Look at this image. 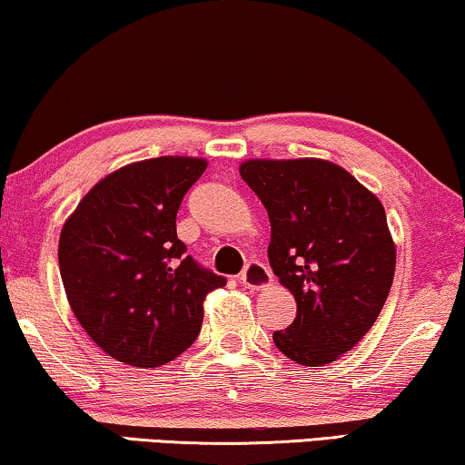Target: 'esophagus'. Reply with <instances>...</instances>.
I'll list each match as a JSON object with an SVG mask.
<instances>
[{"mask_svg": "<svg viewBox=\"0 0 465 465\" xmlns=\"http://www.w3.org/2000/svg\"><path fill=\"white\" fill-rule=\"evenodd\" d=\"M239 279H241V283H243L247 290H264V288H269L271 282H272L271 271L266 269L264 264H260V262H250V264H247L245 269H243V272H241V275H239Z\"/></svg>", "mask_w": 465, "mask_h": 465, "instance_id": "obj_1", "label": "esophagus"}]
</instances>
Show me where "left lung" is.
I'll use <instances>...</instances> for the list:
<instances>
[{"instance_id": "1", "label": "left lung", "mask_w": 465, "mask_h": 465, "mask_svg": "<svg viewBox=\"0 0 465 465\" xmlns=\"http://www.w3.org/2000/svg\"><path fill=\"white\" fill-rule=\"evenodd\" d=\"M239 173L269 213V262L296 298L272 341L302 366L332 364L364 339L396 272L385 209L347 169L323 158H250Z\"/></svg>"}]
</instances>
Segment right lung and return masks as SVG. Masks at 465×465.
<instances>
[{"label":"right lung","mask_w":465,"mask_h":465,"mask_svg":"<svg viewBox=\"0 0 465 465\" xmlns=\"http://www.w3.org/2000/svg\"><path fill=\"white\" fill-rule=\"evenodd\" d=\"M205 158L158 156L99 180L63 224L59 269L69 307L114 360L156 368L196 341L203 302L226 279L201 269L175 215Z\"/></svg>","instance_id":"1"}]
</instances>
